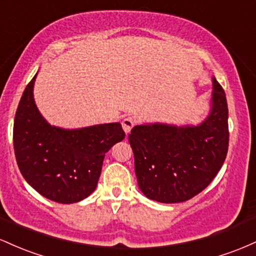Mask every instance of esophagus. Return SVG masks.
Returning <instances> with one entry per match:
<instances>
[{
  "label": "esophagus",
  "instance_id": "obj_1",
  "mask_svg": "<svg viewBox=\"0 0 256 256\" xmlns=\"http://www.w3.org/2000/svg\"><path fill=\"white\" fill-rule=\"evenodd\" d=\"M134 124H136V120L132 118V116H126V118H124L122 125V128H124L125 134H130L131 128H134Z\"/></svg>",
  "mask_w": 256,
  "mask_h": 256
}]
</instances>
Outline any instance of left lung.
<instances>
[{"label": "left lung", "instance_id": "obj_1", "mask_svg": "<svg viewBox=\"0 0 256 256\" xmlns=\"http://www.w3.org/2000/svg\"><path fill=\"white\" fill-rule=\"evenodd\" d=\"M210 116L198 126L137 125L128 134L140 192L162 204L184 202L210 185L228 148L225 91L213 78Z\"/></svg>", "mask_w": 256, "mask_h": 256}]
</instances>
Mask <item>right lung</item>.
Returning <instances> with one entry per match:
<instances>
[{
    "mask_svg": "<svg viewBox=\"0 0 256 256\" xmlns=\"http://www.w3.org/2000/svg\"><path fill=\"white\" fill-rule=\"evenodd\" d=\"M32 78L16 113L13 143L16 164L25 180L44 198L74 204L96 189L106 152L125 138L120 122L77 130L52 126L34 98Z\"/></svg>",
    "mask_w": 256,
    "mask_h": 256,
    "instance_id": "right-lung-1",
    "label": "right lung"
}]
</instances>
